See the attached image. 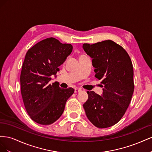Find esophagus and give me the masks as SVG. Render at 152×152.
I'll return each instance as SVG.
<instances>
[{
  "label": "esophagus",
  "mask_w": 152,
  "mask_h": 152,
  "mask_svg": "<svg viewBox=\"0 0 152 152\" xmlns=\"http://www.w3.org/2000/svg\"><path fill=\"white\" fill-rule=\"evenodd\" d=\"M81 91V89L80 88H76L75 89V93H79V92Z\"/></svg>",
  "instance_id": "34e87169"
}]
</instances>
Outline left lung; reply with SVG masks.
I'll list each match as a JSON object with an SVG mask.
<instances>
[{"instance_id":"obj_1","label":"left lung","mask_w":152,"mask_h":152,"mask_svg":"<svg viewBox=\"0 0 152 152\" xmlns=\"http://www.w3.org/2000/svg\"><path fill=\"white\" fill-rule=\"evenodd\" d=\"M85 52L93 59L95 77L102 80L103 94L87 91L83 104L87 117L94 126L107 128L116 124L125 114L134 89L133 66L127 53L111 40L84 44Z\"/></svg>"}]
</instances>
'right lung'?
Wrapping results in <instances>:
<instances>
[{
	"label": "right lung",
	"mask_w": 152,
	"mask_h": 152,
	"mask_svg": "<svg viewBox=\"0 0 152 152\" xmlns=\"http://www.w3.org/2000/svg\"><path fill=\"white\" fill-rule=\"evenodd\" d=\"M72 49L70 44L50 37L37 43L26 54L20 75L21 96L30 118L41 125L56 122L74 93L72 87H59L57 82L49 84L50 77L59 71Z\"/></svg>",
	"instance_id": "right-lung-1"
}]
</instances>
